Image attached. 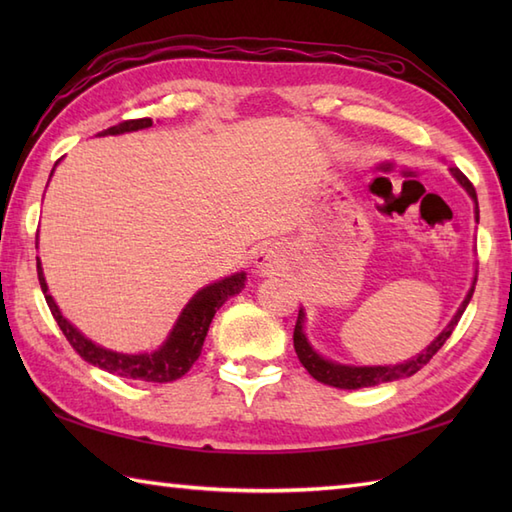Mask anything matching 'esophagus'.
<instances>
[{"instance_id":"esophagus-1","label":"esophagus","mask_w":512,"mask_h":512,"mask_svg":"<svg viewBox=\"0 0 512 512\" xmlns=\"http://www.w3.org/2000/svg\"><path fill=\"white\" fill-rule=\"evenodd\" d=\"M255 264L262 268V270H273L279 262H277V255H275V250H270V248H264L262 253L257 255V259H255Z\"/></svg>"}]
</instances>
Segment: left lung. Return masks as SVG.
Returning a JSON list of instances; mask_svg holds the SVG:
<instances>
[{"mask_svg": "<svg viewBox=\"0 0 512 512\" xmlns=\"http://www.w3.org/2000/svg\"><path fill=\"white\" fill-rule=\"evenodd\" d=\"M453 176L458 178V182L462 184V187L469 191L471 198L475 200V213H477V220H480V209H477V193H475V187L471 184V180L464 176V173L460 169H451ZM473 290H475V284L471 288L469 295H466V299L462 301L460 310L455 312V317L451 319V323L447 325V330H444L436 341H433L427 350H424L422 354H418L416 358H411V361H405L400 365H385V367H352V365H339V363H332V361H325V358H321L317 352L312 350L306 334H303V310H299V317H297V325H295V334H292V341H295V352L299 356L301 365L308 369V374L319 380V383L323 385H330V387H339V389H361V387H374V385H380V383H391V380H398V378H407V376H413L416 372H420V369L427 365L433 356L438 354L440 347L447 343L449 336L453 334L455 325H458L460 317L464 314L466 306H469V301L473 297Z\"/></svg>", "mask_w": 512, "mask_h": 512, "instance_id": "left-lung-1", "label": "left lung"}]
</instances>
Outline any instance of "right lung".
Listing matches in <instances>:
<instances>
[{
    "mask_svg": "<svg viewBox=\"0 0 512 512\" xmlns=\"http://www.w3.org/2000/svg\"><path fill=\"white\" fill-rule=\"evenodd\" d=\"M145 127H151V118H132V121H123L110 129H103L99 136L136 132V129ZM37 275L54 321H57L63 336L68 339V343L74 347V352L79 354L83 361L101 367L110 374L132 380H147V383H171V380H176L189 372L191 365L198 361V356L202 352L206 332H209V325L215 317V312L222 308V303L228 297L237 295V292L244 288L246 281L244 273H237L217 281V284L202 288L198 295L187 303V308L182 310L180 319L173 325V332L169 334L165 345L154 354H118L112 350H105V347L92 343L90 339H85L74 325L65 321L57 308V303L48 295V286L46 279H43L39 262Z\"/></svg>",
    "mask_w": 512,
    "mask_h": 512,
    "instance_id": "1",
    "label": "right lung"
}]
</instances>
